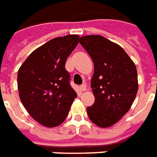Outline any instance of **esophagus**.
I'll return each instance as SVG.
<instances>
[{
    "label": "esophagus",
    "instance_id": "1",
    "mask_svg": "<svg viewBox=\"0 0 157 157\" xmlns=\"http://www.w3.org/2000/svg\"><path fill=\"white\" fill-rule=\"evenodd\" d=\"M81 90H82V92H85L86 90V86L85 84H83V85L81 86Z\"/></svg>",
    "mask_w": 157,
    "mask_h": 157
}]
</instances>
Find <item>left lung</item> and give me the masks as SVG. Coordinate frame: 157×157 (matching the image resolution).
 Listing matches in <instances>:
<instances>
[{
	"instance_id": "8db88e82",
	"label": "left lung",
	"mask_w": 157,
	"mask_h": 157,
	"mask_svg": "<svg viewBox=\"0 0 157 157\" xmlns=\"http://www.w3.org/2000/svg\"><path fill=\"white\" fill-rule=\"evenodd\" d=\"M80 44L94 64L91 87L95 102L86 109L87 114L93 124L108 128L119 121L135 101L136 66L121 46L102 36H83Z\"/></svg>"
}]
</instances>
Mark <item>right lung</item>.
Wrapping results in <instances>:
<instances>
[{
	"instance_id": "right-lung-1",
	"label": "right lung",
	"mask_w": 157,
	"mask_h": 157,
	"mask_svg": "<svg viewBox=\"0 0 157 157\" xmlns=\"http://www.w3.org/2000/svg\"><path fill=\"white\" fill-rule=\"evenodd\" d=\"M79 38L71 34L49 40L33 51L18 70L17 89L22 105L45 127L61 124L77 97L65 65Z\"/></svg>"
}]
</instances>
